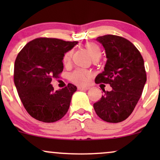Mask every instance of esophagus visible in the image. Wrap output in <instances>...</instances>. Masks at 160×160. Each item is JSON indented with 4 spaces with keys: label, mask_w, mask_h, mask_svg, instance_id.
Segmentation results:
<instances>
[{
    "label": "esophagus",
    "mask_w": 160,
    "mask_h": 160,
    "mask_svg": "<svg viewBox=\"0 0 160 160\" xmlns=\"http://www.w3.org/2000/svg\"><path fill=\"white\" fill-rule=\"evenodd\" d=\"M78 89L79 90H88L89 87H88V86H78Z\"/></svg>",
    "instance_id": "1"
}]
</instances>
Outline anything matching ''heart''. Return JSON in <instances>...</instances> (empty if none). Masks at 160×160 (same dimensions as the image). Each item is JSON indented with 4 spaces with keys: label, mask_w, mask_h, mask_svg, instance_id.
Wrapping results in <instances>:
<instances>
[{
    "label": "heart",
    "mask_w": 160,
    "mask_h": 160,
    "mask_svg": "<svg viewBox=\"0 0 160 160\" xmlns=\"http://www.w3.org/2000/svg\"><path fill=\"white\" fill-rule=\"evenodd\" d=\"M85 48L93 60L98 59L101 57L102 52L96 43H93V42H88L85 44ZM72 50H69L65 53L63 59H62L64 64L66 65V64L69 63L71 57H72ZM90 77L91 74L89 71H83V70H76L69 75V80L74 83L82 85V84L86 83L87 80L90 78Z\"/></svg>",
    "instance_id": "b5f03b06"
}]
</instances>
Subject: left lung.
Listing matches in <instances>:
<instances>
[{"mask_svg": "<svg viewBox=\"0 0 160 160\" xmlns=\"http://www.w3.org/2000/svg\"><path fill=\"white\" fill-rule=\"evenodd\" d=\"M105 49L107 62L96 83L110 84L112 90L93 104L96 114L108 122H120L132 113L147 81L144 59L132 43L107 34L96 38Z\"/></svg>", "mask_w": 160, "mask_h": 160, "instance_id": "8db88e82", "label": "left lung"}]
</instances>
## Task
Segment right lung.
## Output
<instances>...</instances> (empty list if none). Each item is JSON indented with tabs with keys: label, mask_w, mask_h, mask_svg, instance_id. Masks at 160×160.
Here are the masks:
<instances>
[{
	"label": "right lung",
	"mask_w": 160,
	"mask_h": 160,
	"mask_svg": "<svg viewBox=\"0 0 160 160\" xmlns=\"http://www.w3.org/2000/svg\"><path fill=\"white\" fill-rule=\"evenodd\" d=\"M78 41L39 38L22 49L14 65V83L23 106L33 118L44 122L59 120L68 111L77 86L68 83L54 91L51 82L63 71V56Z\"/></svg>",
	"instance_id": "obj_1"
}]
</instances>
